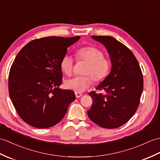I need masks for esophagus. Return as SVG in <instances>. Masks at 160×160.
<instances>
[{
  "instance_id": "1",
  "label": "esophagus",
  "mask_w": 160,
  "mask_h": 160,
  "mask_svg": "<svg viewBox=\"0 0 160 160\" xmlns=\"http://www.w3.org/2000/svg\"><path fill=\"white\" fill-rule=\"evenodd\" d=\"M75 94H76V98H80L82 95V94L81 93V92H75Z\"/></svg>"
}]
</instances>
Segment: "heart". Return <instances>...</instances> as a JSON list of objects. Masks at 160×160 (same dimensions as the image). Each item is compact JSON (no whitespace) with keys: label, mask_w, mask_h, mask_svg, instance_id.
Masks as SVG:
<instances>
[{"label":"heart","mask_w":160,"mask_h":160,"mask_svg":"<svg viewBox=\"0 0 160 160\" xmlns=\"http://www.w3.org/2000/svg\"><path fill=\"white\" fill-rule=\"evenodd\" d=\"M76 56L78 60L87 62L88 64L84 69L85 76H75L65 81V86L67 88L77 92H83L91 86L92 82L91 77L95 82L103 80L108 75L110 70V62L103 57L101 50L95 47H83L77 50ZM62 72L70 75L73 68V60L69 55L63 56L60 62ZM91 76V77L89 76Z\"/></svg>","instance_id":"1"}]
</instances>
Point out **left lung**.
<instances>
[{"mask_svg":"<svg viewBox=\"0 0 160 160\" xmlns=\"http://www.w3.org/2000/svg\"><path fill=\"white\" fill-rule=\"evenodd\" d=\"M105 46L112 68L110 73L91 91L92 106L87 114L90 119L103 128L114 129L128 122L139 106L143 90V78L139 63L132 52L110 36H91Z\"/></svg>","mask_w":160,"mask_h":160,"instance_id":"8db88e82","label":"left lung"}]
</instances>
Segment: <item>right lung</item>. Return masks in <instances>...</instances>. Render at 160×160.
<instances>
[{
	"mask_svg": "<svg viewBox=\"0 0 160 160\" xmlns=\"http://www.w3.org/2000/svg\"><path fill=\"white\" fill-rule=\"evenodd\" d=\"M80 38L48 37L35 39L19 52L11 67L9 92L20 118L37 128L60 122L76 95L62 89L60 62L68 48Z\"/></svg>",
	"mask_w": 160,
	"mask_h": 160,
	"instance_id": "right-lung-1",
	"label": "right lung"
}]
</instances>
